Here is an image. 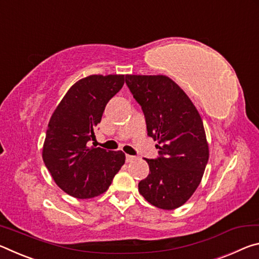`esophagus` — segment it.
I'll return each mask as SVG.
<instances>
[{
    "instance_id": "obj_1",
    "label": "esophagus",
    "mask_w": 259,
    "mask_h": 259,
    "mask_svg": "<svg viewBox=\"0 0 259 259\" xmlns=\"http://www.w3.org/2000/svg\"><path fill=\"white\" fill-rule=\"evenodd\" d=\"M137 159L135 156H131V155H126V163H132L134 160Z\"/></svg>"
}]
</instances>
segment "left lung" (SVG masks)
<instances>
[{"label":"left lung","instance_id":"8db88e82","mask_svg":"<svg viewBox=\"0 0 259 259\" xmlns=\"http://www.w3.org/2000/svg\"><path fill=\"white\" fill-rule=\"evenodd\" d=\"M125 81L146 118L158 156L146 158L149 176L139 192L150 204L173 210L189 200L209 160L204 126L195 105L165 75H126Z\"/></svg>","mask_w":259,"mask_h":259}]
</instances>
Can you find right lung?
Wrapping results in <instances>:
<instances>
[{
  "mask_svg": "<svg viewBox=\"0 0 259 259\" xmlns=\"http://www.w3.org/2000/svg\"><path fill=\"white\" fill-rule=\"evenodd\" d=\"M124 75H90L75 82L50 118L42 158L66 194L91 198L107 192L125 163L122 151L90 147L108 102L124 86Z\"/></svg>",
  "mask_w": 259,
  "mask_h": 259,
  "instance_id": "right-lung-1",
  "label": "right lung"
}]
</instances>
